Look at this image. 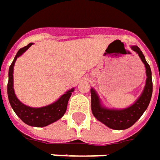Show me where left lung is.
<instances>
[{"label": "left lung", "mask_w": 160, "mask_h": 160, "mask_svg": "<svg viewBox=\"0 0 160 160\" xmlns=\"http://www.w3.org/2000/svg\"><path fill=\"white\" fill-rule=\"evenodd\" d=\"M132 48L136 53H138V56L140 57L142 62L145 64L147 76L144 91L137 101L126 109L110 110L101 107L96 92L92 88L91 89V107L92 114L99 121L114 130H124L132 127L146 110L152 94V80L150 66L146 62L145 56L138 47L133 46Z\"/></svg>", "instance_id": "1"}]
</instances>
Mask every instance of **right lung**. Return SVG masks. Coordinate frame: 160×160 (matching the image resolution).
I'll return each instance as SVG.
<instances>
[{"mask_svg": "<svg viewBox=\"0 0 160 160\" xmlns=\"http://www.w3.org/2000/svg\"><path fill=\"white\" fill-rule=\"evenodd\" d=\"M32 45L33 43H29L28 46L20 49L14 57L12 64L10 65L8 82V96L13 110L23 122L31 127H43L60 119L64 115L67 111L68 99L74 89L72 88L67 92L56 102L41 108H33L25 106L16 98L13 88V70L14 62L17 60V57L21 56Z\"/></svg>", "mask_w": 160, "mask_h": 160, "instance_id": "obj_1", "label": "right lung"}]
</instances>
